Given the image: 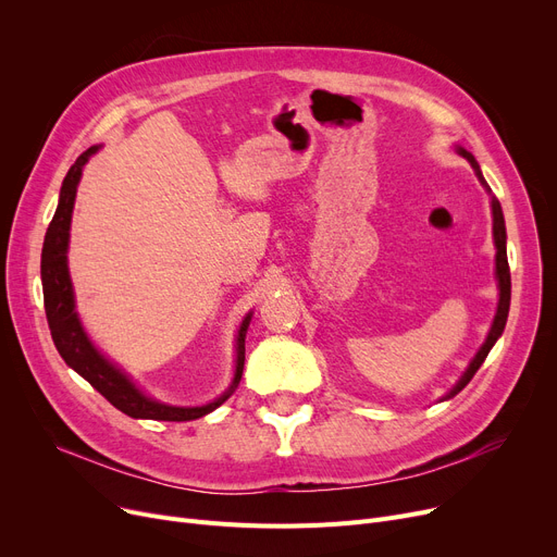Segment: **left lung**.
<instances>
[{
  "label": "left lung",
  "mask_w": 557,
  "mask_h": 557,
  "mask_svg": "<svg viewBox=\"0 0 557 557\" xmlns=\"http://www.w3.org/2000/svg\"><path fill=\"white\" fill-rule=\"evenodd\" d=\"M458 153L462 158H467V162L474 166L479 181L490 191V187H487V183L483 178V173H481V166L474 160V156L467 153L465 149H458ZM492 232H494V246H496V280H499V305H496V315H494V323H492V327L487 332L485 343L481 345V349L476 352V357L472 359V363L467 366V370L458 379V384L443 399H451L454 395H458L467 384L472 382V376L483 366V361H485L487 352L492 349V345L496 343V338L504 334V327H506L508 311H510V269H508V252H506V221H504V212H502V202L496 200L494 196H492Z\"/></svg>",
  "instance_id": "8db88e82"
}]
</instances>
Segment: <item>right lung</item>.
<instances>
[{
    "label": "right lung",
    "instance_id": "obj_1",
    "mask_svg": "<svg viewBox=\"0 0 557 557\" xmlns=\"http://www.w3.org/2000/svg\"><path fill=\"white\" fill-rule=\"evenodd\" d=\"M99 151V146H90L85 153L76 158L72 169L67 171L61 198H58L55 214L47 227L45 246H42V261H40V275H42V294H45V311L47 323L51 330L53 345L58 355L65 359V363L76 370L85 382H90L114 408L122 413L137 418V420H164V422H189L202 416L212 413L219 408L242 382L244 361H246V332L250 325L252 313L244 318V323L237 334V363H234V376L230 388L210 404L202 406H169L146 397L131 379L112 366L99 349L87 338L78 313L74 305V288L67 269V248H70V225H72V210L76 200V187L81 181V173L85 162Z\"/></svg>",
    "mask_w": 557,
    "mask_h": 557
}]
</instances>
